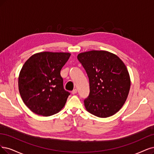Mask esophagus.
I'll return each mask as SVG.
<instances>
[{"instance_id":"1","label":"esophagus","mask_w":154,"mask_h":154,"mask_svg":"<svg viewBox=\"0 0 154 154\" xmlns=\"http://www.w3.org/2000/svg\"><path fill=\"white\" fill-rule=\"evenodd\" d=\"M77 93V90L76 89H73L72 91V94H76Z\"/></svg>"}]
</instances>
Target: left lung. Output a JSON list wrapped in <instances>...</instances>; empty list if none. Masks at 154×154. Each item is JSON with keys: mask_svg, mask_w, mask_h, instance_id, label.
<instances>
[{"mask_svg": "<svg viewBox=\"0 0 154 154\" xmlns=\"http://www.w3.org/2000/svg\"><path fill=\"white\" fill-rule=\"evenodd\" d=\"M77 59L86 70L89 94L84 100L86 110L105 118L120 110L129 92L128 71L117 56L105 51H90L79 54Z\"/></svg>", "mask_w": 154, "mask_h": 154, "instance_id": "1", "label": "left lung"}]
</instances>
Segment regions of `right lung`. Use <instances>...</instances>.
I'll return each instance as SVG.
<instances>
[{"mask_svg": "<svg viewBox=\"0 0 154 154\" xmlns=\"http://www.w3.org/2000/svg\"><path fill=\"white\" fill-rule=\"evenodd\" d=\"M70 56L68 53L42 52L25 63L18 88L23 101L32 112L47 117L63 108L70 93L64 89L60 71Z\"/></svg>", "mask_w": 154, "mask_h": 154, "instance_id": "1", "label": "right lung"}]
</instances>
